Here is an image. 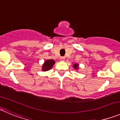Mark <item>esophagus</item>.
Segmentation results:
<instances>
[{
  "instance_id": "1",
  "label": "esophagus",
  "mask_w": 120,
  "mask_h": 120,
  "mask_svg": "<svg viewBox=\"0 0 120 120\" xmlns=\"http://www.w3.org/2000/svg\"><path fill=\"white\" fill-rule=\"evenodd\" d=\"M65 57H64V56H61V61H65Z\"/></svg>"
}]
</instances>
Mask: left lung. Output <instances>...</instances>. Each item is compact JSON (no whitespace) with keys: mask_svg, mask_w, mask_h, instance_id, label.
Wrapping results in <instances>:
<instances>
[{"mask_svg":"<svg viewBox=\"0 0 120 120\" xmlns=\"http://www.w3.org/2000/svg\"><path fill=\"white\" fill-rule=\"evenodd\" d=\"M74 68L75 69H77L78 68V65L77 64H74Z\"/></svg>","mask_w":120,"mask_h":120,"instance_id":"8db88e82","label":"left lung"}]
</instances>
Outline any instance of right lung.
<instances>
[{
	"instance_id": "1",
	"label": "right lung",
	"mask_w": 120,
	"mask_h": 120,
	"mask_svg": "<svg viewBox=\"0 0 120 120\" xmlns=\"http://www.w3.org/2000/svg\"><path fill=\"white\" fill-rule=\"evenodd\" d=\"M55 62L54 60H52V59L47 60V61H45L43 65L42 70L45 71L50 70L52 67L53 66V65L55 64Z\"/></svg>"
}]
</instances>
